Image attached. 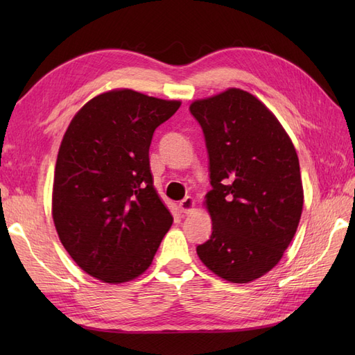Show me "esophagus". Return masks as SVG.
<instances>
[{
    "mask_svg": "<svg viewBox=\"0 0 355 355\" xmlns=\"http://www.w3.org/2000/svg\"><path fill=\"white\" fill-rule=\"evenodd\" d=\"M196 207V201L192 197H187L179 202V210L180 213H191Z\"/></svg>",
    "mask_w": 355,
    "mask_h": 355,
    "instance_id": "esophagus-1",
    "label": "esophagus"
}]
</instances>
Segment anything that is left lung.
<instances>
[{
    "label": "left lung",
    "mask_w": 355,
    "mask_h": 355,
    "mask_svg": "<svg viewBox=\"0 0 355 355\" xmlns=\"http://www.w3.org/2000/svg\"><path fill=\"white\" fill-rule=\"evenodd\" d=\"M202 128L213 231L197 245L201 262L231 283L256 280L280 262L302 214L296 149L275 115L240 89L192 102Z\"/></svg>",
    "instance_id": "1"
}]
</instances>
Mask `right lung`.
<instances>
[{"mask_svg":"<svg viewBox=\"0 0 355 355\" xmlns=\"http://www.w3.org/2000/svg\"><path fill=\"white\" fill-rule=\"evenodd\" d=\"M180 106L130 89L96 96L75 114L59 148L53 220L83 271L120 284L144 274L173 218L149 167L155 128Z\"/></svg>","mask_w":355,"mask_h":355,"instance_id":"obj_1","label":"right lung"}]
</instances>
